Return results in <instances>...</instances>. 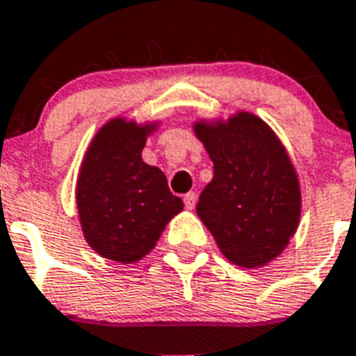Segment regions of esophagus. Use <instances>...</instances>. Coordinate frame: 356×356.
Returning a JSON list of instances; mask_svg holds the SVG:
<instances>
[{
    "label": "esophagus",
    "instance_id": "obj_1",
    "mask_svg": "<svg viewBox=\"0 0 356 356\" xmlns=\"http://www.w3.org/2000/svg\"><path fill=\"white\" fill-rule=\"evenodd\" d=\"M184 201V207H186V210H193V207H195V201H197V195L193 192H188L186 195L183 197Z\"/></svg>",
    "mask_w": 356,
    "mask_h": 356
}]
</instances>
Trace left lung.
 <instances>
[{
    "mask_svg": "<svg viewBox=\"0 0 356 356\" xmlns=\"http://www.w3.org/2000/svg\"><path fill=\"white\" fill-rule=\"evenodd\" d=\"M193 133L213 163L197 216L228 261L258 268L278 258L300 223L302 192L287 149L267 122L238 111L197 120Z\"/></svg>",
    "mask_w": 356,
    "mask_h": 356,
    "instance_id": "left-lung-1",
    "label": "left lung"
}]
</instances>
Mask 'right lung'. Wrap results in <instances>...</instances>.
<instances>
[{
	"instance_id": "1",
	"label": "right lung",
	"mask_w": 356,
	"mask_h": 356,
	"mask_svg": "<svg viewBox=\"0 0 356 356\" xmlns=\"http://www.w3.org/2000/svg\"><path fill=\"white\" fill-rule=\"evenodd\" d=\"M159 122L111 118L89 144L76 179V208L89 247L117 263H137L183 210L157 166L143 161Z\"/></svg>"
}]
</instances>
